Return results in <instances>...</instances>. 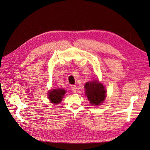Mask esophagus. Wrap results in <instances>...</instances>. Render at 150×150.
<instances>
[{"instance_id": "esophagus-1", "label": "esophagus", "mask_w": 150, "mask_h": 150, "mask_svg": "<svg viewBox=\"0 0 150 150\" xmlns=\"http://www.w3.org/2000/svg\"><path fill=\"white\" fill-rule=\"evenodd\" d=\"M71 89L72 90V91L74 93H76L77 91V88H76V85H72L71 86Z\"/></svg>"}]
</instances>
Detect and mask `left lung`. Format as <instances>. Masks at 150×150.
Masks as SVG:
<instances>
[{
	"mask_svg": "<svg viewBox=\"0 0 150 150\" xmlns=\"http://www.w3.org/2000/svg\"><path fill=\"white\" fill-rule=\"evenodd\" d=\"M84 88L86 94L91 104L93 105H99L106 98V90L101 83L97 80L87 83Z\"/></svg>",
	"mask_w": 150,
	"mask_h": 150,
	"instance_id": "8db88e82",
	"label": "left lung"
}]
</instances>
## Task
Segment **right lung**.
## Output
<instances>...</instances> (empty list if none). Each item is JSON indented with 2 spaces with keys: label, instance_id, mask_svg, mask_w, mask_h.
Returning <instances> with one entry per match:
<instances>
[{
  "label": "right lung",
  "instance_id": "right-lung-1",
  "mask_svg": "<svg viewBox=\"0 0 150 150\" xmlns=\"http://www.w3.org/2000/svg\"><path fill=\"white\" fill-rule=\"evenodd\" d=\"M66 91L62 89H52L51 91L49 93V100L54 104H58L62 101V98L64 96Z\"/></svg>",
  "mask_w": 150,
  "mask_h": 150
}]
</instances>
